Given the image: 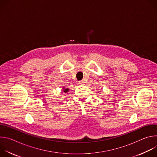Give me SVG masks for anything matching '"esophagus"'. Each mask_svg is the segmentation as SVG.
Masks as SVG:
<instances>
[{
	"mask_svg": "<svg viewBox=\"0 0 157 157\" xmlns=\"http://www.w3.org/2000/svg\"><path fill=\"white\" fill-rule=\"evenodd\" d=\"M83 83H84V82L83 81H80L79 84H83Z\"/></svg>",
	"mask_w": 157,
	"mask_h": 157,
	"instance_id": "1",
	"label": "esophagus"
}]
</instances>
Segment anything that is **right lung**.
<instances>
[{"label":"right lung","instance_id":"add662e5","mask_svg":"<svg viewBox=\"0 0 157 157\" xmlns=\"http://www.w3.org/2000/svg\"><path fill=\"white\" fill-rule=\"evenodd\" d=\"M64 89V88H63ZM69 91V89L68 88H64V89H63V92L64 93H68Z\"/></svg>","mask_w":157,"mask_h":157}]
</instances>
